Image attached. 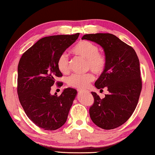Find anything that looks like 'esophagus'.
I'll return each instance as SVG.
<instances>
[{
    "mask_svg": "<svg viewBox=\"0 0 155 155\" xmlns=\"http://www.w3.org/2000/svg\"><path fill=\"white\" fill-rule=\"evenodd\" d=\"M78 92H83V90H80V89H78Z\"/></svg>",
    "mask_w": 155,
    "mask_h": 155,
    "instance_id": "esophagus-1",
    "label": "esophagus"
}]
</instances>
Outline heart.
I'll return each mask as SVG.
<instances>
[{"instance_id":"1","label":"heart","mask_w":155,"mask_h":155,"mask_svg":"<svg viewBox=\"0 0 155 155\" xmlns=\"http://www.w3.org/2000/svg\"><path fill=\"white\" fill-rule=\"evenodd\" d=\"M72 52L78 56L86 59V68L97 75L104 72L107 65V57L103 52L99 51L96 44L87 40H82L72 48ZM57 68L63 74H68L71 71L68 57L65 54H61L57 59ZM94 79L92 73L73 74L68 78L67 84L74 88L83 89L87 87Z\"/></svg>"}]
</instances>
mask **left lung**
Here are the masks:
<instances>
[{"label":"left lung","instance_id":"obj_1","mask_svg":"<svg viewBox=\"0 0 155 155\" xmlns=\"http://www.w3.org/2000/svg\"><path fill=\"white\" fill-rule=\"evenodd\" d=\"M82 39L99 44L107 57V68L94 85L101 90L106 87L109 94L101 99L96 92H92L94 104L90 108L91 119L105 130L118 128L134 112L140 95L138 57L130 46L112 34H89Z\"/></svg>","mask_w":155,"mask_h":155}]
</instances>
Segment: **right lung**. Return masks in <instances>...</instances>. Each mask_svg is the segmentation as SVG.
I'll use <instances>...</instances> for the list:
<instances>
[{"label": "right lung", "instance_id": "1", "mask_svg": "<svg viewBox=\"0 0 155 155\" xmlns=\"http://www.w3.org/2000/svg\"><path fill=\"white\" fill-rule=\"evenodd\" d=\"M54 35L39 39L27 50L18 63V98L28 118L40 128L55 130L66 121L77 91L66 88L60 96L50 94L57 78L63 75L57 59L79 37ZM63 82H56L58 86Z\"/></svg>", "mask_w": 155, "mask_h": 155}]
</instances>
